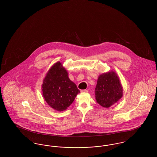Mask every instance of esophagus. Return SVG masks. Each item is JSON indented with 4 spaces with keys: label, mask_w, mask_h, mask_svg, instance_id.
Listing matches in <instances>:
<instances>
[{
    "label": "esophagus",
    "mask_w": 157,
    "mask_h": 157,
    "mask_svg": "<svg viewBox=\"0 0 157 157\" xmlns=\"http://www.w3.org/2000/svg\"><path fill=\"white\" fill-rule=\"evenodd\" d=\"M81 92H82V93H87V92H88V90H81Z\"/></svg>",
    "instance_id": "1"
}]
</instances>
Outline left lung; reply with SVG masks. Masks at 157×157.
<instances>
[{
	"mask_svg": "<svg viewBox=\"0 0 157 157\" xmlns=\"http://www.w3.org/2000/svg\"><path fill=\"white\" fill-rule=\"evenodd\" d=\"M122 86L118 75L112 71L98 77L95 90V99L101 106L109 108L122 98Z\"/></svg>",
	"mask_w": 157,
	"mask_h": 157,
	"instance_id": "left-lung-1",
	"label": "left lung"
}]
</instances>
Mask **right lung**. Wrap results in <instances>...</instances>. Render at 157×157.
<instances>
[{
    "label": "right lung",
    "mask_w": 157,
    "mask_h": 157,
    "mask_svg": "<svg viewBox=\"0 0 157 157\" xmlns=\"http://www.w3.org/2000/svg\"><path fill=\"white\" fill-rule=\"evenodd\" d=\"M42 88L45 101L58 111L66 110L80 93L75 83L69 79L67 71L60 62L55 63L48 71Z\"/></svg>",
    "instance_id": "obj_1"
}]
</instances>
